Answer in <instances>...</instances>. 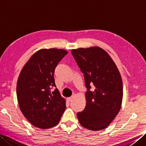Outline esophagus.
I'll return each mask as SVG.
<instances>
[{
    "label": "esophagus",
    "instance_id": "esophagus-1",
    "mask_svg": "<svg viewBox=\"0 0 146 146\" xmlns=\"http://www.w3.org/2000/svg\"><path fill=\"white\" fill-rule=\"evenodd\" d=\"M72 99H73V97H69V98H67V100H68V102H71V100H72Z\"/></svg>",
    "mask_w": 146,
    "mask_h": 146
}]
</instances>
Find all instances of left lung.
<instances>
[{
	"mask_svg": "<svg viewBox=\"0 0 146 146\" xmlns=\"http://www.w3.org/2000/svg\"><path fill=\"white\" fill-rule=\"evenodd\" d=\"M71 54L84 74L87 92L86 106L77 117L83 127L91 131L105 129L121 108L122 78L114 61L104 49L94 46L72 49ZM94 90H89L91 85Z\"/></svg>",
	"mask_w": 146,
	"mask_h": 146,
	"instance_id": "8db88e82",
	"label": "left lung"
}]
</instances>
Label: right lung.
<instances>
[{
	"instance_id": "1",
	"label": "right lung",
	"mask_w": 146,
	"mask_h": 146,
	"mask_svg": "<svg viewBox=\"0 0 146 146\" xmlns=\"http://www.w3.org/2000/svg\"><path fill=\"white\" fill-rule=\"evenodd\" d=\"M68 51L41 49L24 65L17 82V98L21 111L36 127L46 129L56 125L66 108V100L56 88L54 72Z\"/></svg>"
}]
</instances>
